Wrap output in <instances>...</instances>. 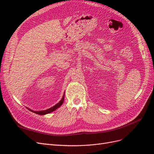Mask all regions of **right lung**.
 <instances>
[{"label": "right lung", "instance_id": "1", "mask_svg": "<svg viewBox=\"0 0 154 154\" xmlns=\"http://www.w3.org/2000/svg\"><path fill=\"white\" fill-rule=\"evenodd\" d=\"M63 100H64V96H63L62 100H60V101L59 102V103H58L57 105H55L53 106V107H51V108H50V109H47V110H42V111H33V110H31V109H29V110L32 111V112H33L34 113L37 114H40V115L47 114H49V113L51 112H53V111L55 110L56 109H57L58 108V107H60V106H61V105H62V103H63Z\"/></svg>", "mask_w": 154, "mask_h": 154}]
</instances>
